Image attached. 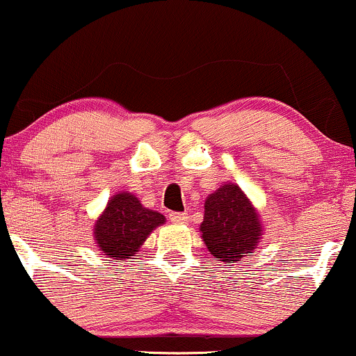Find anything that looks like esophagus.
I'll use <instances>...</instances> for the list:
<instances>
[{"mask_svg":"<svg viewBox=\"0 0 356 356\" xmlns=\"http://www.w3.org/2000/svg\"><path fill=\"white\" fill-rule=\"evenodd\" d=\"M170 220L175 222V223H186V222H188V215L179 213V211H171Z\"/></svg>","mask_w":356,"mask_h":356,"instance_id":"esophagus-1","label":"esophagus"}]
</instances>
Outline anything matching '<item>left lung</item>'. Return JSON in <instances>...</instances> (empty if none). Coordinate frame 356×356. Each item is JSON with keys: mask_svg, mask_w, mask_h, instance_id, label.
<instances>
[{"mask_svg": "<svg viewBox=\"0 0 356 356\" xmlns=\"http://www.w3.org/2000/svg\"><path fill=\"white\" fill-rule=\"evenodd\" d=\"M200 232L215 259L234 262L252 254L262 229L254 207L242 190L227 183L207 198Z\"/></svg>", "mask_w": 356, "mask_h": 356, "instance_id": "8db88e82", "label": "left lung"}]
</instances>
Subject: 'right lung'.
<instances>
[{"instance_id": "1", "label": "right lung", "mask_w": 356, "mask_h": 356, "mask_svg": "<svg viewBox=\"0 0 356 356\" xmlns=\"http://www.w3.org/2000/svg\"><path fill=\"white\" fill-rule=\"evenodd\" d=\"M161 223H165L161 213L145 209L134 195L122 191L109 200L107 209L95 223V241L104 254L114 261H122L129 259L151 230Z\"/></svg>"}]
</instances>
